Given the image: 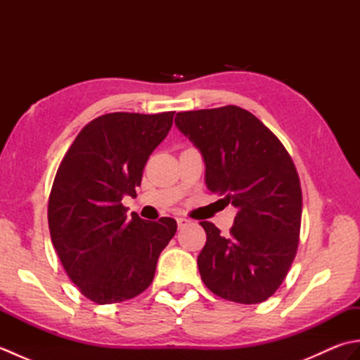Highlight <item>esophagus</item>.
I'll return each mask as SVG.
<instances>
[{
  "label": "esophagus",
  "instance_id": "esophagus-1",
  "mask_svg": "<svg viewBox=\"0 0 360 360\" xmlns=\"http://www.w3.org/2000/svg\"><path fill=\"white\" fill-rule=\"evenodd\" d=\"M176 223H178V227H179V229H184L186 226H188L190 221L186 219V218H176Z\"/></svg>",
  "mask_w": 360,
  "mask_h": 360
}]
</instances>
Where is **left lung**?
<instances>
[{
	"label": "left lung",
	"instance_id": "obj_1",
	"mask_svg": "<svg viewBox=\"0 0 360 360\" xmlns=\"http://www.w3.org/2000/svg\"><path fill=\"white\" fill-rule=\"evenodd\" d=\"M174 124L200 148L209 190L236 209L229 236L200 223L207 235L198 257L204 285L236 303L267 300L286 278L300 236L302 187L292 158L240 106L178 112Z\"/></svg>",
	"mask_w": 360,
	"mask_h": 360
}]
</instances>
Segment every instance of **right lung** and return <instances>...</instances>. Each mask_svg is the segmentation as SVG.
Listing matches in <instances>:
<instances>
[{
  "instance_id": "obj_1",
  "label": "right lung",
  "mask_w": 360,
  "mask_h": 360,
  "mask_svg": "<svg viewBox=\"0 0 360 360\" xmlns=\"http://www.w3.org/2000/svg\"><path fill=\"white\" fill-rule=\"evenodd\" d=\"M174 111L110 112L82 128L68 148L49 193L53 248L80 292L97 304L142 294L178 224L127 215L145 164L173 125Z\"/></svg>"
}]
</instances>
